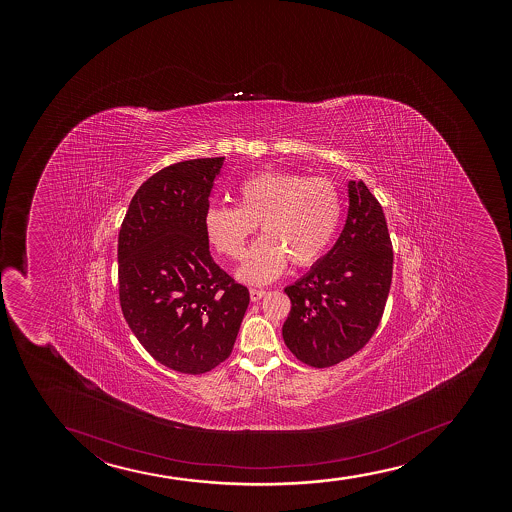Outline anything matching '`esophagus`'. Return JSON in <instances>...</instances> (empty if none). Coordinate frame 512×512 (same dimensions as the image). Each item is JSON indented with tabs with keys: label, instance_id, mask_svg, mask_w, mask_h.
<instances>
[{
	"label": "esophagus",
	"instance_id": "34e87169",
	"mask_svg": "<svg viewBox=\"0 0 512 512\" xmlns=\"http://www.w3.org/2000/svg\"><path fill=\"white\" fill-rule=\"evenodd\" d=\"M249 295H251V300H253V302H258V300L265 297L266 290H261V288H251V290H249Z\"/></svg>",
	"mask_w": 512,
	"mask_h": 512
}]
</instances>
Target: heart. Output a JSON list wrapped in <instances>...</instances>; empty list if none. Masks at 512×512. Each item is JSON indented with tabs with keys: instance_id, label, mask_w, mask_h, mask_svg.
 <instances>
[{
	"instance_id": "1",
	"label": "heart",
	"mask_w": 512,
	"mask_h": 512,
	"mask_svg": "<svg viewBox=\"0 0 512 512\" xmlns=\"http://www.w3.org/2000/svg\"><path fill=\"white\" fill-rule=\"evenodd\" d=\"M239 206H208L203 218L208 241L229 259H241L246 242H254L239 278L266 283L282 275L288 261L304 268L323 256L341 217V198L328 177H307L294 172H259L237 189Z\"/></svg>"
}]
</instances>
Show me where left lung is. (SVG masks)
Returning <instances> with one entry per match:
<instances>
[{
    "label": "left lung",
    "mask_w": 512,
    "mask_h": 512,
    "mask_svg": "<svg viewBox=\"0 0 512 512\" xmlns=\"http://www.w3.org/2000/svg\"><path fill=\"white\" fill-rule=\"evenodd\" d=\"M393 278V244L376 196L348 183V215L335 246L285 288L292 302L282 333L311 367H331L359 352L381 323Z\"/></svg>",
    "instance_id": "1"
}]
</instances>
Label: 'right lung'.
I'll return each mask as SVG.
<instances>
[{
  "label": "right lung",
  "instance_id": "1",
  "mask_svg": "<svg viewBox=\"0 0 512 512\" xmlns=\"http://www.w3.org/2000/svg\"><path fill=\"white\" fill-rule=\"evenodd\" d=\"M224 160H184L148 177L119 230L126 323L153 359L193 376L229 359L249 306V290L213 261L203 224Z\"/></svg>",
  "mask_w": 512,
  "mask_h": 512
}]
</instances>
